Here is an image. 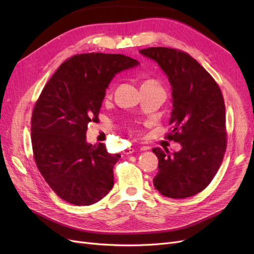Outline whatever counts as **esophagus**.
Segmentation results:
<instances>
[{
  "mask_svg": "<svg viewBox=\"0 0 254 254\" xmlns=\"http://www.w3.org/2000/svg\"><path fill=\"white\" fill-rule=\"evenodd\" d=\"M135 151V149L134 148H131V147H128V148H127L126 150H125V154H131L132 152Z\"/></svg>",
  "mask_w": 254,
  "mask_h": 254,
  "instance_id": "34e87169",
  "label": "esophagus"
}]
</instances>
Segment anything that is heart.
<instances>
[{
  "mask_svg": "<svg viewBox=\"0 0 254 254\" xmlns=\"http://www.w3.org/2000/svg\"><path fill=\"white\" fill-rule=\"evenodd\" d=\"M144 84H157V82L155 81V80L150 79V80H147V81H145Z\"/></svg>",
  "mask_w": 254,
  "mask_h": 254,
  "instance_id": "heart-1",
  "label": "heart"
}]
</instances>
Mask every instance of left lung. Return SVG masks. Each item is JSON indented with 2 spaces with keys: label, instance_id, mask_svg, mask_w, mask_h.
Here are the masks:
<instances>
[{
  "label": "left lung",
  "instance_id": "left-lung-1",
  "mask_svg": "<svg viewBox=\"0 0 254 254\" xmlns=\"http://www.w3.org/2000/svg\"><path fill=\"white\" fill-rule=\"evenodd\" d=\"M140 53L154 60L172 86L171 132L167 139L182 148L169 153L153 148L158 157L154 188L172 198L192 196L214 178L226 149L225 106L213 77L189 53L168 47H149Z\"/></svg>",
  "mask_w": 254,
  "mask_h": 254
}]
</instances>
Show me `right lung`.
Returning a JSON list of instances; mask_svg holds the SVG:
<instances>
[{"label": "right lung", "instance_id": "add662e5", "mask_svg": "<svg viewBox=\"0 0 254 254\" xmlns=\"http://www.w3.org/2000/svg\"><path fill=\"white\" fill-rule=\"evenodd\" d=\"M124 55L81 53L65 60L37 100L31 120L38 170L51 190L76 206L99 202L113 188L120 158L103 143L86 142L89 123H97L102 102L115 74L137 65Z\"/></svg>", "mask_w": 254, "mask_h": 254}]
</instances>
